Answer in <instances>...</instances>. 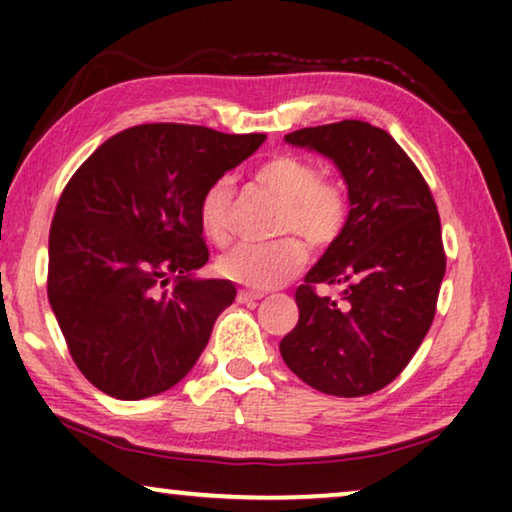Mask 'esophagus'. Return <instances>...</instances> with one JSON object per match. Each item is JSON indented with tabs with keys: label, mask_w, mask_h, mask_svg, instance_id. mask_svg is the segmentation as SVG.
I'll return each mask as SVG.
<instances>
[{
	"label": "esophagus",
	"mask_w": 512,
	"mask_h": 512,
	"mask_svg": "<svg viewBox=\"0 0 512 512\" xmlns=\"http://www.w3.org/2000/svg\"><path fill=\"white\" fill-rule=\"evenodd\" d=\"M263 293L258 291H249V289H240L237 291V303H256V300H261Z\"/></svg>",
	"instance_id": "34e87169"
}]
</instances>
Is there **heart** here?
Segmentation results:
<instances>
[{
	"label": "heart",
	"instance_id": "1",
	"mask_svg": "<svg viewBox=\"0 0 512 512\" xmlns=\"http://www.w3.org/2000/svg\"><path fill=\"white\" fill-rule=\"evenodd\" d=\"M254 179L282 200V233H298L312 247H326L340 235L347 221V193L335 181L321 179L312 160L277 153L256 167ZM230 200L233 181L228 177L209 184L200 200V228L216 247L230 242ZM305 261V244L298 237H282L268 244H240L219 258L216 270L249 289H272L300 272Z\"/></svg>",
	"mask_w": 512,
	"mask_h": 512
}]
</instances>
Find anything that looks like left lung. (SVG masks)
<instances>
[{
    "mask_svg": "<svg viewBox=\"0 0 512 512\" xmlns=\"http://www.w3.org/2000/svg\"><path fill=\"white\" fill-rule=\"evenodd\" d=\"M284 139L333 160L349 214L298 286V324L279 352L321 394H375L403 373L436 314L445 277L436 202L408 153L375 125L340 121ZM319 283L342 285L341 298L319 297Z\"/></svg>",
    "mask_w": 512,
    "mask_h": 512,
    "instance_id": "8db88e82",
    "label": "left lung"
}]
</instances>
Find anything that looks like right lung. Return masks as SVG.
<instances>
[{
    "mask_svg": "<svg viewBox=\"0 0 512 512\" xmlns=\"http://www.w3.org/2000/svg\"><path fill=\"white\" fill-rule=\"evenodd\" d=\"M265 135L135 125L69 179L48 237V303L69 354L107 396L139 401L184 380L235 300L209 261L200 200Z\"/></svg>",
    "mask_w": 512,
    "mask_h": 512,
    "instance_id": "right-lung-1",
    "label": "right lung"
}]
</instances>
